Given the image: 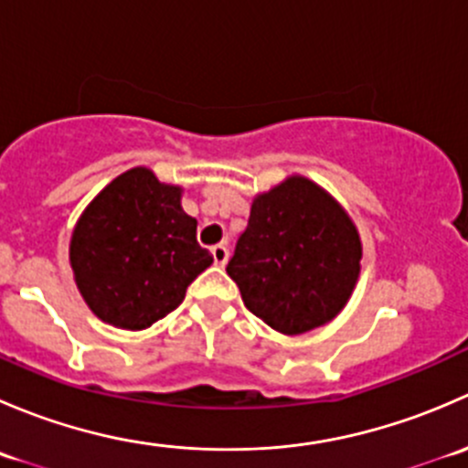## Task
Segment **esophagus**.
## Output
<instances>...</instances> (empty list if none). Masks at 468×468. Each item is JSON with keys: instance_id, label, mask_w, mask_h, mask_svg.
<instances>
[{"instance_id": "34e87169", "label": "esophagus", "mask_w": 468, "mask_h": 468, "mask_svg": "<svg viewBox=\"0 0 468 468\" xmlns=\"http://www.w3.org/2000/svg\"><path fill=\"white\" fill-rule=\"evenodd\" d=\"M210 251H212V258H215V264L224 267V264L229 262V247H226V244H215Z\"/></svg>"}]
</instances>
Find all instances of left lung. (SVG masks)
Masks as SVG:
<instances>
[{"label": "left lung", "mask_w": 468, "mask_h": 468, "mask_svg": "<svg viewBox=\"0 0 468 468\" xmlns=\"http://www.w3.org/2000/svg\"><path fill=\"white\" fill-rule=\"evenodd\" d=\"M360 258V238L342 206L308 178L292 176L253 201L226 271L256 317L301 335L337 317Z\"/></svg>", "instance_id": "left-lung-1"}]
</instances>
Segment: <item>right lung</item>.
Here are the masks:
<instances>
[{"mask_svg":"<svg viewBox=\"0 0 468 468\" xmlns=\"http://www.w3.org/2000/svg\"><path fill=\"white\" fill-rule=\"evenodd\" d=\"M74 278L101 322L143 330L167 317L212 264L181 187L135 167L103 187L79 219L69 247Z\"/></svg>","mask_w":468,"mask_h":468,"instance_id":"right-lung-1","label":"right lung"}]
</instances>
